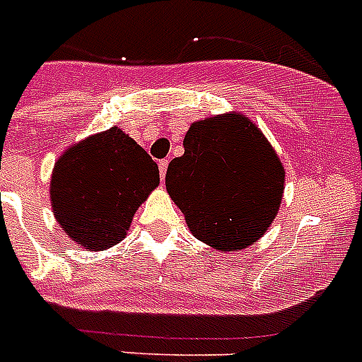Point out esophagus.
<instances>
[{
  "label": "esophagus",
  "instance_id": "34e87169",
  "mask_svg": "<svg viewBox=\"0 0 362 362\" xmlns=\"http://www.w3.org/2000/svg\"><path fill=\"white\" fill-rule=\"evenodd\" d=\"M167 165H169V160H160V162H158V169H160V176H162V180L165 178Z\"/></svg>",
  "mask_w": 362,
  "mask_h": 362
}]
</instances>
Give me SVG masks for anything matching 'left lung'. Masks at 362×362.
Masks as SVG:
<instances>
[{
	"label": "left lung",
	"mask_w": 362,
	"mask_h": 362,
	"mask_svg": "<svg viewBox=\"0 0 362 362\" xmlns=\"http://www.w3.org/2000/svg\"><path fill=\"white\" fill-rule=\"evenodd\" d=\"M284 176L256 124L226 114L191 124L184 154L167 167L165 187L191 233L230 252L265 233L278 214Z\"/></svg>",
	"instance_id": "8db88e82"
}]
</instances>
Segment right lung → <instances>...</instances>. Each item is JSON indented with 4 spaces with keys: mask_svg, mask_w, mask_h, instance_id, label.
Here are the masks:
<instances>
[{
    "mask_svg": "<svg viewBox=\"0 0 362 362\" xmlns=\"http://www.w3.org/2000/svg\"><path fill=\"white\" fill-rule=\"evenodd\" d=\"M158 182L156 162L114 127L60 156L51 180L53 214L81 247L108 248L124 238Z\"/></svg>",
    "mask_w": 362,
    "mask_h": 362,
    "instance_id": "obj_1",
    "label": "right lung"
}]
</instances>
